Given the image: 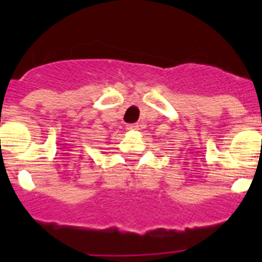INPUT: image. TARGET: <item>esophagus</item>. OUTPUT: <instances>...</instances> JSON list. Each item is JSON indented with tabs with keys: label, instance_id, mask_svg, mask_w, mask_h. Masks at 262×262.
<instances>
[{
	"label": "esophagus",
	"instance_id": "34e87169",
	"mask_svg": "<svg viewBox=\"0 0 262 262\" xmlns=\"http://www.w3.org/2000/svg\"><path fill=\"white\" fill-rule=\"evenodd\" d=\"M138 124H128L127 126V129H138Z\"/></svg>",
	"mask_w": 262,
	"mask_h": 262
}]
</instances>
